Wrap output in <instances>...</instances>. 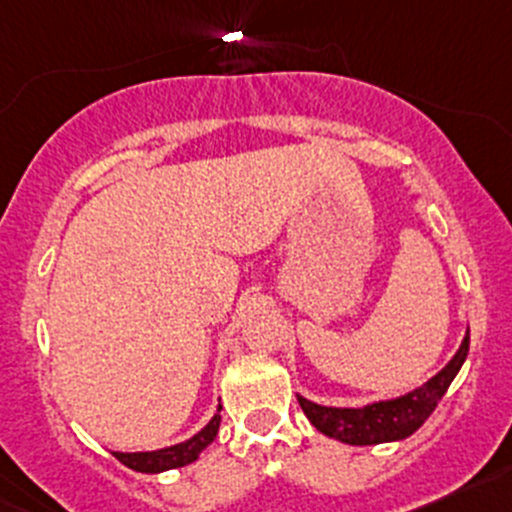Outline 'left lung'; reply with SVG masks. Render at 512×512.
<instances>
[{"label": "left lung", "instance_id": "left-lung-1", "mask_svg": "<svg viewBox=\"0 0 512 512\" xmlns=\"http://www.w3.org/2000/svg\"><path fill=\"white\" fill-rule=\"evenodd\" d=\"M466 352H469V330H466L457 355L449 359L442 372L425 381L420 389L406 393V396L391 398V401H376L364 408H333L318 406V403L308 401L303 396L296 398H299L303 413L311 420L313 428L323 432V435L345 442V445L362 447L406 440L435 411L440 398L445 396L449 384L454 381V376L462 369Z\"/></svg>", "mask_w": 512, "mask_h": 512}]
</instances>
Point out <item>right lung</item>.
I'll return each instance as SVG.
<instances>
[{
  "instance_id": "add662e5",
  "label": "right lung",
  "mask_w": 512,
  "mask_h": 512,
  "mask_svg": "<svg viewBox=\"0 0 512 512\" xmlns=\"http://www.w3.org/2000/svg\"><path fill=\"white\" fill-rule=\"evenodd\" d=\"M218 425H221V406L218 413L209 420L206 428H201L194 437L179 442V445L155 449V452H114V457L128 469L140 471V474H160V471L177 469V466H187L199 459V454L216 440Z\"/></svg>"
}]
</instances>
